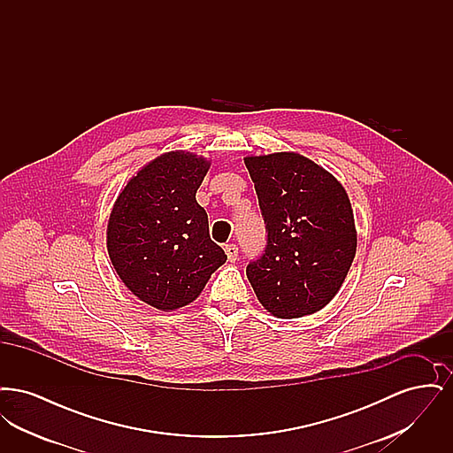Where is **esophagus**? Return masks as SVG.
<instances>
[{
    "mask_svg": "<svg viewBox=\"0 0 453 453\" xmlns=\"http://www.w3.org/2000/svg\"><path fill=\"white\" fill-rule=\"evenodd\" d=\"M224 251H226V255H227V259L231 261V263H234L237 259V246L236 244H226V248H224Z\"/></svg>",
    "mask_w": 453,
    "mask_h": 453,
    "instance_id": "1",
    "label": "esophagus"
}]
</instances>
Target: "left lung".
<instances>
[{
  "mask_svg": "<svg viewBox=\"0 0 453 453\" xmlns=\"http://www.w3.org/2000/svg\"><path fill=\"white\" fill-rule=\"evenodd\" d=\"M266 222V250L246 268L259 303L294 319L333 301L357 253V227L345 187L297 152L246 156Z\"/></svg>",
  "mask_w": 453,
  "mask_h": 453,
  "instance_id": "1",
  "label": "left lung"
}]
</instances>
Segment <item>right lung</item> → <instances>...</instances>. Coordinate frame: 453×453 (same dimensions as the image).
Here are the masks:
<instances>
[{
    "mask_svg": "<svg viewBox=\"0 0 453 453\" xmlns=\"http://www.w3.org/2000/svg\"><path fill=\"white\" fill-rule=\"evenodd\" d=\"M209 168L194 152H165L130 178L111 207L110 261L130 292L159 311L194 302L227 259L195 198Z\"/></svg>",
    "mask_w": 453,
    "mask_h": 453,
    "instance_id": "obj_1",
    "label": "right lung"
}]
</instances>
